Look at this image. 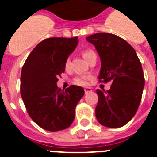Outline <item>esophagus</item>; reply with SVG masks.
I'll use <instances>...</instances> for the list:
<instances>
[{"label":"esophagus","mask_w":157,"mask_h":157,"mask_svg":"<svg viewBox=\"0 0 157 157\" xmlns=\"http://www.w3.org/2000/svg\"><path fill=\"white\" fill-rule=\"evenodd\" d=\"M84 91H85V93L86 94V93H88V92H92V89L91 88V87H86V88L84 89Z\"/></svg>","instance_id":"34e87169"}]
</instances>
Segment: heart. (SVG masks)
Returning a JSON list of instances; mask_svg holds the SVG:
<instances>
[{"mask_svg":"<svg viewBox=\"0 0 157 157\" xmlns=\"http://www.w3.org/2000/svg\"><path fill=\"white\" fill-rule=\"evenodd\" d=\"M93 55H95V54H94V52L92 51V50H85V51L83 52V57H84V59H85L86 61H87V59ZM70 64H71V60H70V59H67L66 61H65V67L68 68L69 66H70ZM89 80H90V77L87 76V75H81V76H77V77L75 79L74 82H75V83L76 85L86 86L87 85Z\"/></svg>","mask_w":157,"mask_h":157,"instance_id":"obj_1","label":"heart"}]
</instances>
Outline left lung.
<instances>
[{"instance_id":"left-lung-1","label":"left lung","mask_w":157,"mask_h":157,"mask_svg":"<svg viewBox=\"0 0 157 157\" xmlns=\"http://www.w3.org/2000/svg\"><path fill=\"white\" fill-rule=\"evenodd\" d=\"M95 46L101 59L99 82H112L107 92L97 90L98 102L96 118L108 128H119L131 120L137 112L145 86L141 63L135 48L109 33L86 37Z\"/></svg>"}]
</instances>
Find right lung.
Listing matches in <instances>:
<instances>
[{
	"label": "right lung",
	"mask_w": 157,
	"mask_h": 157,
	"mask_svg": "<svg viewBox=\"0 0 157 157\" xmlns=\"http://www.w3.org/2000/svg\"><path fill=\"white\" fill-rule=\"evenodd\" d=\"M78 44V38H49L40 42L26 59L21 72V96L28 113L39 127L59 131L70 127L84 89L57 86L65 61Z\"/></svg>",
	"instance_id": "1"
}]
</instances>
